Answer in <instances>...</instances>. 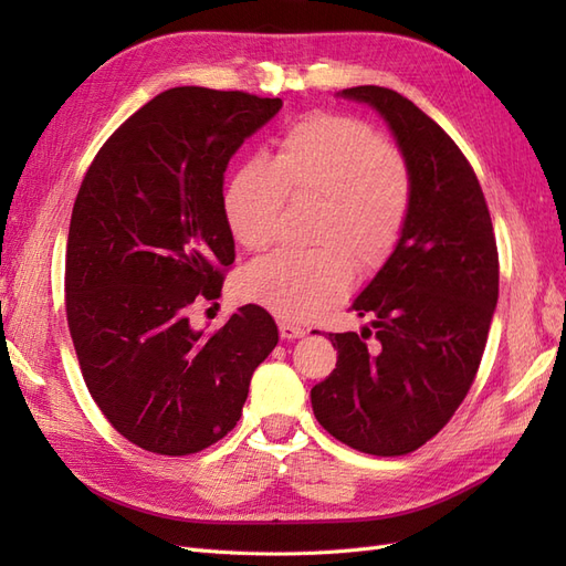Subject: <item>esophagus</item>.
I'll return each instance as SVG.
<instances>
[{
    "label": "esophagus",
    "mask_w": 566,
    "mask_h": 566,
    "mask_svg": "<svg viewBox=\"0 0 566 566\" xmlns=\"http://www.w3.org/2000/svg\"><path fill=\"white\" fill-rule=\"evenodd\" d=\"M279 333L283 339H297V337H304V328L302 325H295V323H287V321H281L279 323Z\"/></svg>",
    "instance_id": "obj_1"
}]
</instances>
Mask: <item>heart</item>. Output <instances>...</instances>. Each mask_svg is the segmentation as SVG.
<instances>
[{
    "instance_id": "obj_1",
    "label": "heart",
    "mask_w": 566,
    "mask_h": 566,
    "mask_svg": "<svg viewBox=\"0 0 566 566\" xmlns=\"http://www.w3.org/2000/svg\"><path fill=\"white\" fill-rule=\"evenodd\" d=\"M287 193L321 202L312 233L318 248L252 262L241 276V293L281 318L304 321L349 293L354 264L373 273L397 250L410 181L397 153L373 127L318 113L287 129L276 163L252 158L231 179L224 210L235 241L248 250L273 245Z\"/></svg>"
}]
</instances>
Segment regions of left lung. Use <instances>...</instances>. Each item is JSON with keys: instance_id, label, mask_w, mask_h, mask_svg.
<instances>
[{"instance_id": "obj_1", "label": "left lung", "mask_w": 566, "mask_h": 566, "mask_svg": "<svg viewBox=\"0 0 566 566\" xmlns=\"http://www.w3.org/2000/svg\"><path fill=\"white\" fill-rule=\"evenodd\" d=\"M337 96L387 123L410 208L397 250L352 302L370 323L328 335L337 364L312 389V408L347 447L403 455L451 420L474 380L499 302V250L482 186L432 117L373 84Z\"/></svg>"}]
</instances>
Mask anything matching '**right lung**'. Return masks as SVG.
I'll list each match as a JSON object with an SVG mask.
<instances>
[{"label":"right lung","instance_id":"obj_1","mask_svg":"<svg viewBox=\"0 0 566 566\" xmlns=\"http://www.w3.org/2000/svg\"><path fill=\"white\" fill-rule=\"evenodd\" d=\"M281 98L175 87L101 146L82 179L65 252V314L101 413L144 451L188 455L241 420L254 368L279 345L245 304L214 335L191 325L235 260L224 172Z\"/></svg>","mask_w":566,"mask_h":566}]
</instances>
